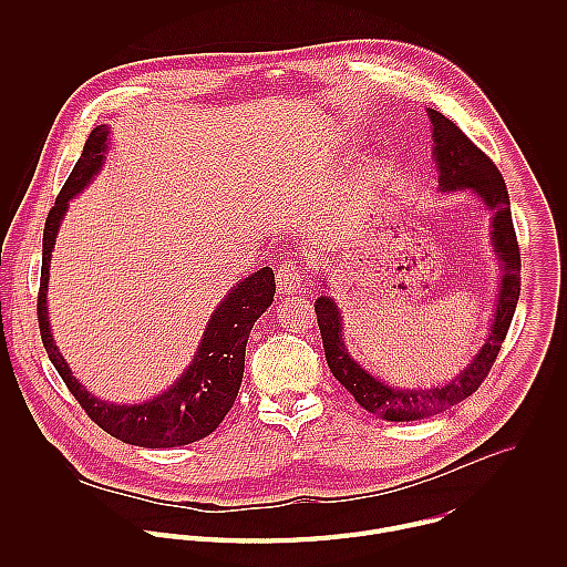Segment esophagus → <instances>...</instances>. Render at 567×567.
I'll return each mask as SVG.
<instances>
[{
    "mask_svg": "<svg viewBox=\"0 0 567 567\" xmlns=\"http://www.w3.org/2000/svg\"><path fill=\"white\" fill-rule=\"evenodd\" d=\"M302 269L298 267V262H293V260H285V262H280V267H278V271H276V282H278V291L280 293H296L298 289H300V285H302Z\"/></svg>",
    "mask_w": 567,
    "mask_h": 567,
    "instance_id": "1",
    "label": "esophagus"
}]
</instances>
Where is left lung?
Listing matches in <instances>:
<instances>
[{
    "label": "left lung",
    "instance_id": "1",
    "mask_svg": "<svg viewBox=\"0 0 567 567\" xmlns=\"http://www.w3.org/2000/svg\"><path fill=\"white\" fill-rule=\"evenodd\" d=\"M433 121V141H435V164L440 168V186L442 190L471 188L475 190L484 204L494 210V247L496 256L503 262V280L501 296L496 305V316L492 334L484 348L475 354L466 370L460 372L455 381L444 388L431 390H396L370 372H365L346 350L341 341V316L337 302L332 298H318L313 309L318 318V330L326 348V359L330 372L348 388V392L357 399L359 406L368 413L379 415L388 422H413L424 420L437 413L449 411L462 399L471 396L482 381L492 372L496 357L503 348L512 318L516 311V302L520 296V249L512 221L509 195L503 175L498 173L494 161L484 154L453 121L444 114L429 110Z\"/></svg>",
    "mask_w": 567,
    "mask_h": 567
}]
</instances>
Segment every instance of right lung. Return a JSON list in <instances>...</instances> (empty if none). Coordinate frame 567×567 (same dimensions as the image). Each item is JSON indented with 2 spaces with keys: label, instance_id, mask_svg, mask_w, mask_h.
Segmentation results:
<instances>
[{
  "label": "right lung",
  "instance_id": "add662e5",
  "mask_svg": "<svg viewBox=\"0 0 567 567\" xmlns=\"http://www.w3.org/2000/svg\"><path fill=\"white\" fill-rule=\"evenodd\" d=\"M105 141L107 127H94L83 147V154L75 161L71 175L66 177L44 221L42 274L38 291V326L42 346L64 385L80 403V409L105 433L121 442L145 449L184 446L210 435L230 411L241 383V374H245V352L251 328L262 311L274 302V271L262 267L258 274L233 287L228 298L213 313L193 365L164 394L147 403H138V406H114V403H105L92 396L75 381V377H71V370L53 346L47 316V282L53 241L60 219L66 210V202L83 190L103 166V152L107 147Z\"/></svg>",
  "mask_w": 567,
  "mask_h": 567
}]
</instances>
